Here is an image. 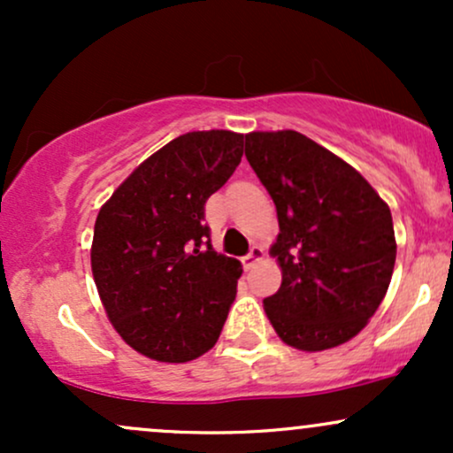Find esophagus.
<instances>
[{
  "label": "esophagus",
  "instance_id": "1",
  "mask_svg": "<svg viewBox=\"0 0 453 453\" xmlns=\"http://www.w3.org/2000/svg\"><path fill=\"white\" fill-rule=\"evenodd\" d=\"M259 259H264V249L257 247V244H256V247H251V251H249L247 256L242 257V266L247 270L253 268V266H256V262H259Z\"/></svg>",
  "mask_w": 453,
  "mask_h": 453
}]
</instances>
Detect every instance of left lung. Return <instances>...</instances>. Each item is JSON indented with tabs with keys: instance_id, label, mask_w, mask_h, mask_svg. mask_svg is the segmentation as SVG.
Instances as JSON below:
<instances>
[{
	"instance_id": "left-lung-1",
	"label": "left lung",
	"mask_w": 453,
	"mask_h": 453,
	"mask_svg": "<svg viewBox=\"0 0 453 453\" xmlns=\"http://www.w3.org/2000/svg\"><path fill=\"white\" fill-rule=\"evenodd\" d=\"M244 155L277 206L283 280L264 309L300 351L342 345L386 298L396 262L389 206L347 161L294 129L251 132Z\"/></svg>"
}]
</instances>
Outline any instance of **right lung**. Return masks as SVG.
Segmentation results:
<instances>
[{
	"label": "right lung",
	"mask_w": 453,
	"mask_h": 453,
	"mask_svg": "<svg viewBox=\"0 0 453 453\" xmlns=\"http://www.w3.org/2000/svg\"><path fill=\"white\" fill-rule=\"evenodd\" d=\"M242 142L227 129L170 140L97 212V294L114 330L150 360H196L219 339L242 266L212 249L204 204L241 164Z\"/></svg>",
	"instance_id": "1"
}]
</instances>
